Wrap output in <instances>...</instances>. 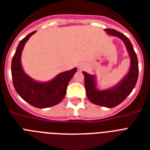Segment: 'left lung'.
Returning <instances> with one entry per match:
<instances>
[{"instance_id":"8db88e82","label":"left lung","mask_w":150,"mask_h":150,"mask_svg":"<svg viewBox=\"0 0 150 150\" xmlns=\"http://www.w3.org/2000/svg\"><path fill=\"white\" fill-rule=\"evenodd\" d=\"M110 36H117L124 41L131 57L129 72L122 81L114 88L107 90H97L96 88L95 77L82 71L85 77V88L86 96L90 102L102 107L112 108L119 105L125 100L135 88L139 76V64L137 55L132 44L126 36L113 29H105Z\"/></svg>"}]
</instances>
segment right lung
Returning a JSON list of instances; mask_svg holds the SVG:
<instances>
[{"label": "right lung", "mask_w": 150, "mask_h": 150, "mask_svg": "<svg viewBox=\"0 0 150 150\" xmlns=\"http://www.w3.org/2000/svg\"><path fill=\"white\" fill-rule=\"evenodd\" d=\"M33 32L20 41L11 61L12 82L18 94L25 101L37 108H47L61 102L65 96L68 82L77 68L59 74L55 79L47 82H38L32 79L24 72L21 65V54Z\"/></svg>", "instance_id": "obj_1"}]
</instances>
